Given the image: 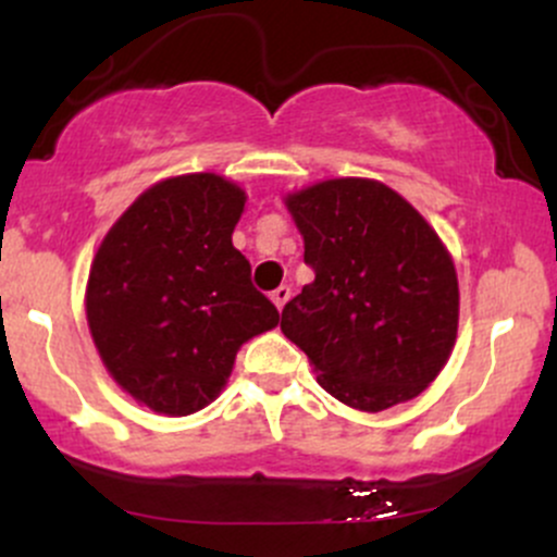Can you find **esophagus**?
Instances as JSON below:
<instances>
[{
	"label": "esophagus",
	"mask_w": 557,
	"mask_h": 557,
	"mask_svg": "<svg viewBox=\"0 0 557 557\" xmlns=\"http://www.w3.org/2000/svg\"><path fill=\"white\" fill-rule=\"evenodd\" d=\"M287 298H290V287H287V285H280L277 290H272V304L277 306L280 311H283V306L287 304Z\"/></svg>",
	"instance_id": "obj_1"
}]
</instances>
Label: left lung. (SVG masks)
I'll return each mask as SVG.
<instances>
[{
  "mask_svg": "<svg viewBox=\"0 0 557 557\" xmlns=\"http://www.w3.org/2000/svg\"><path fill=\"white\" fill-rule=\"evenodd\" d=\"M314 283L287 300L280 330L317 382L361 411L411 400L445 367L458 330L450 253L406 198L341 177L287 196Z\"/></svg>",
  "mask_w": 557,
  "mask_h": 557,
  "instance_id": "8db88e82",
  "label": "left lung"
}]
</instances>
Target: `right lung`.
Here are the masks:
<instances>
[{
    "label": "right lung",
    "mask_w": 557,
    "mask_h": 557,
    "mask_svg": "<svg viewBox=\"0 0 557 557\" xmlns=\"http://www.w3.org/2000/svg\"><path fill=\"white\" fill-rule=\"evenodd\" d=\"M246 194L212 172L172 177L114 222L88 274L101 361L133 398L188 417L225 387L238 348L277 327L233 246Z\"/></svg>",
    "instance_id": "obj_1"
}]
</instances>
